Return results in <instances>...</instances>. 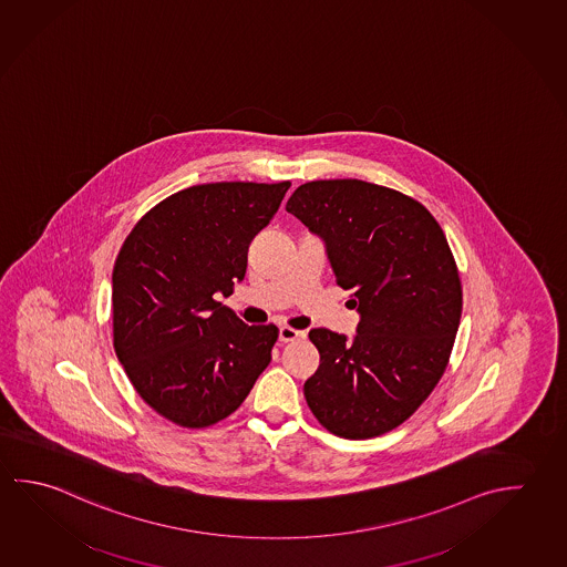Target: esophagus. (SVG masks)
<instances>
[{"mask_svg": "<svg viewBox=\"0 0 567 567\" xmlns=\"http://www.w3.org/2000/svg\"><path fill=\"white\" fill-rule=\"evenodd\" d=\"M298 337H302V332H300V330H295V328L290 327L279 328L280 342H290V340H297Z\"/></svg>", "mask_w": 567, "mask_h": 567, "instance_id": "esophagus-1", "label": "esophagus"}]
</instances>
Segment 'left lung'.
I'll return each mask as SVG.
<instances>
[{"label":"left lung","mask_w":567,"mask_h":567,"mask_svg":"<svg viewBox=\"0 0 567 567\" xmlns=\"http://www.w3.org/2000/svg\"><path fill=\"white\" fill-rule=\"evenodd\" d=\"M287 210L324 243L360 317L354 337L308 332L320 352L308 408L337 436H380L430 396L454 347L462 287L444 230L417 200L367 181H310Z\"/></svg>","instance_id":"1"}]
</instances>
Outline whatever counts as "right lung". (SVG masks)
<instances>
[{"mask_svg":"<svg viewBox=\"0 0 567 567\" xmlns=\"http://www.w3.org/2000/svg\"><path fill=\"white\" fill-rule=\"evenodd\" d=\"M290 183H209L143 217L113 267V347L161 416L205 427L233 414L269 367L275 324H245L217 297L245 279L252 239Z\"/></svg>","mask_w":567,"mask_h":567,"instance_id":"right-lung-1","label":"right lung"}]
</instances>
